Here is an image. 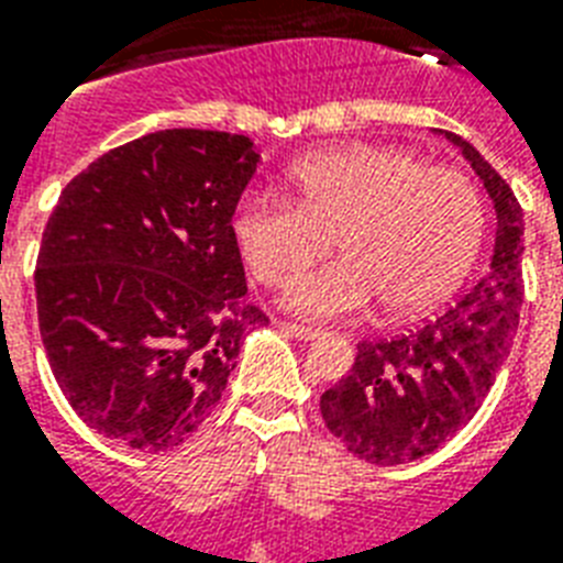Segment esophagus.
I'll use <instances>...</instances> for the list:
<instances>
[{"label": "esophagus", "instance_id": "1", "mask_svg": "<svg viewBox=\"0 0 563 563\" xmlns=\"http://www.w3.org/2000/svg\"><path fill=\"white\" fill-rule=\"evenodd\" d=\"M283 330L295 335V339H300V342H312V339H318V335H321V330H318V327L298 324V321H283Z\"/></svg>", "mask_w": 563, "mask_h": 563}]
</instances>
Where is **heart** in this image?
<instances>
[{
    "label": "heart",
    "mask_w": 563,
    "mask_h": 563,
    "mask_svg": "<svg viewBox=\"0 0 563 563\" xmlns=\"http://www.w3.org/2000/svg\"><path fill=\"white\" fill-rule=\"evenodd\" d=\"M298 201L272 189L242 195L233 236L251 274L286 286L344 247L321 272L300 277L286 300L307 316H351L379 298L385 312L432 307L467 272L482 239L479 189L467 175L388 145L318 152L289 172Z\"/></svg>",
    "instance_id": "b5f03b06"
}]
</instances>
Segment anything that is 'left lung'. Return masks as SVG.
I'll use <instances>...</instances> for the list:
<instances>
[{
	"label": "left lung",
	"mask_w": 563,
	"mask_h": 563,
	"mask_svg": "<svg viewBox=\"0 0 563 563\" xmlns=\"http://www.w3.org/2000/svg\"><path fill=\"white\" fill-rule=\"evenodd\" d=\"M497 210L488 272L415 333L356 344V362L321 394L327 429L371 464L415 462L435 453L479 411L506 362L523 307V210L497 169L459 134Z\"/></svg>",
	"instance_id": "obj_1"
}]
</instances>
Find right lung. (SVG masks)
<instances>
[{
	"label": "right lung",
	"instance_id": "obj_1",
	"mask_svg": "<svg viewBox=\"0 0 563 563\" xmlns=\"http://www.w3.org/2000/svg\"><path fill=\"white\" fill-rule=\"evenodd\" d=\"M260 154L242 134L172 128L101 154L40 242L37 321L75 415L143 453L184 444L221 400L247 303L233 212Z\"/></svg>",
	"mask_w": 563,
	"mask_h": 563
}]
</instances>
